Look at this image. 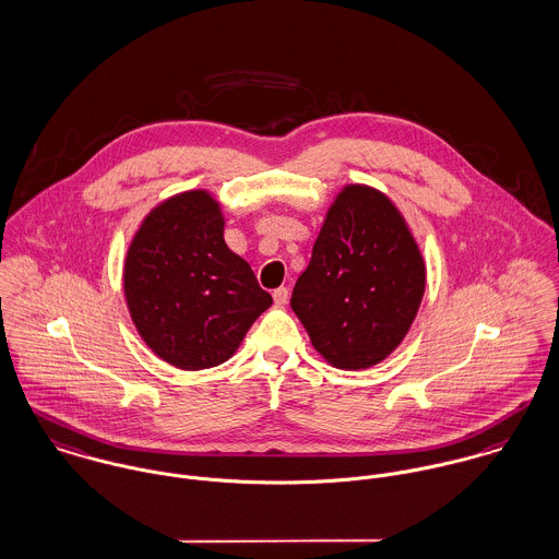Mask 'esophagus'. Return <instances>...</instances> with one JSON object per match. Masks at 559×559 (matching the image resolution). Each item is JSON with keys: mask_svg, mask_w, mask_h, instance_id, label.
<instances>
[{"mask_svg": "<svg viewBox=\"0 0 559 559\" xmlns=\"http://www.w3.org/2000/svg\"><path fill=\"white\" fill-rule=\"evenodd\" d=\"M272 298H274L276 306H285L287 300H289V289L287 287H278V289L272 292Z\"/></svg>", "mask_w": 559, "mask_h": 559, "instance_id": "obj_1", "label": "esophagus"}]
</instances>
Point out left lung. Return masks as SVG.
<instances>
[{
    "label": "left lung",
    "mask_w": 559,
    "mask_h": 559,
    "mask_svg": "<svg viewBox=\"0 0 559 559\" xmlns=\"http://www.w3.org/2000/svg\"><path fill=\"white\" fill-rule=\"evenodd\" d=\"M426 292V263L385 193L346 185L330 206L292 308L336 368L383 361L404 341Z\"/></svg>",
    "instance_id": "1"
}]
</instances>
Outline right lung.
<instances>
[{"label": "right lung", "mask_w": 559, "mask_h": 559, "mask_svg": "<svg viewBox=\"0 0 559 559\" xmlns=\"http://www.w3.org/2000/svg\"><path fill=\"white\" fill-rule=\"evenodd\" d=\"M223 225L211 193L185 191L153 209L129 245V314L153 353L180 370L227 361L272 304L225 245Z\"/></svg>", "instance_id": "obj_1"}]
</instances>
